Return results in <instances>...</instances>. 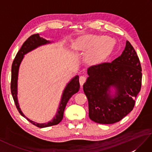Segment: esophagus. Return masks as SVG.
<instances>
[{"label":"esophagus","instance_id":"1","mask_svg":"<svg viewBox=\"0 0 152 152\" xmlns=\"http://www.w3.org/2000/svg\"><path fill=\"white\" fill-rule=\"evenodd\" d=\"M86 80V76H81L80 77L79 81H80V85H81V86H82L83 83H85Z\"/></svg>","mask_w":152,"mask_h":152}]
</instances>
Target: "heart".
<instances>
[{
    "label": "heart",
    "mask_w": 152,
    "mask_h": 152,
    "mask_svg": "<svg viewBox=\"0 0 152 152\" xmlns=\"http://www.w3.org/2000/svg\"><path fill=\"white\" fill-rule=\"evenodd\" d=\"M78 46L83 49L92 48L88 54V59L99 61L104 57L114 46V40L110 37L99 35H89L78 42Z\"/></svg>",
    "instance_id": "b5f03b06"
}]
</instances>
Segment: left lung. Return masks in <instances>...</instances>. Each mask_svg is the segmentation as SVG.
I'll return each mask as SVG.
<instances>
[{
  "label": "left lung",
  "mask_w": 152,
  "mask_h": 152,
  "mask_svg": "<svg viewBox=\"0 0 152 152\" xmlns=\"http://www.w3.org/2000/svg\"><path fill=\"white\" fill-rule=\"evenodd\" d=\"M89 77L83 86L88 98L89 117L101 124H112L131 112L142 84V68L129 41L122 54L111 63L88 68ZM115 90L111 94V88Z\"/></svg>",
  "instance_id": "obj_1"
}]
</instances>
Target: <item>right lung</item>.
<instances>
[{
	"label": "right lung",
	"instance_id": "obj_1",
	"mask_svg": "<svg viewBox=\"0 0 152 152\" xmlns=\"http://www.w3.org/2000/svg\"><path fill=\"white\" fill-rule=\"evenodd\" d=\"M50 43H51V42L50 40H47L46 39H44L42 37H40L39 34H35L32 35L29 38H28V39L22 45L21 49L19 50L17 55H16L12 65L11 93L13 96V99H14L16 108H17L19 114L22 116H23L24 118H26L32 124L36 125L37 127L40 128L50 127V126L59 124L61 121L63 119L64 108L66 107V105L68 101H69V100L70 99L71 96L78 92L80 89L79 76L78 75H76L67 83V85L66 86L65 88H64L60 104L59 106V108H58L56 114L51 121L48 123L38 124V123H36L32 121L31 119L27 118L21 110V108H19V104L18 100V79L19 66H20V64L23 59L24 58V56L25 54L30 52L32 50L36 49L38 47Z\"/></svg>",
	"mask_w": 152,
	"mask_h": 152
}]
</instances>
